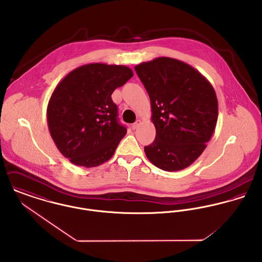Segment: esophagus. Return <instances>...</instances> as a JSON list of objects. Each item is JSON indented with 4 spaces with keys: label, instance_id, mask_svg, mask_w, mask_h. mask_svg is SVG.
Here are the masks:
<instances>
[{
    "label": "esophagus",
    "instance_id": "obj_1",
    "mask_svg": "<svg viewBox=\"0 0 262 262\" xmlns=\"http://www.w3.org/2000/svg\"><path fill=\"white\" fill-rule=\"evenodd\" d=\"M141 124V121L140 120H137L134 124H132V129H136V128H138V126Z\"/></svg>",
    "mask_w": 262,
    "mask_h": 262
}]
</instances>
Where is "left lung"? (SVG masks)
<instances>
[{
    "label": "left lung",
    "mask_w": 262,
    "mask_h": 262,
    "mask_svg": "<svg viewBox=\"0 0 262 262\" xmlns=\"http://www.w3.org/2000/svg\"><path fill=\"white\" fill-rule=\"evenodd\" d=\"M150 98L154 141L144 147L150 161L166 171L189 166L207 147L218 120L210 81L186 62L158 57L135 67Z\"/></svg>",
    "instance_id": "obj_1"
}]
</instances>
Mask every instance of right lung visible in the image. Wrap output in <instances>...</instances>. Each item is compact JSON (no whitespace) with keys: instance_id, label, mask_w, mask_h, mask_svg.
Here are the masks:
<instances>
[{"instance_id":"right-lung-1","label":"right lung","mask_w":262,"mask_h":262,"mask_svg":"<svg viewBox=\"0 0 262 262\" xmlns=\"http://www.w3.org/2000/svg\"><path fill=\"white\" fill-rule=\"evenodd\" d=\"M133 76L125 66L90 63L71 72L47 106L50 135L72 163L95 167L108 161L127 133L118 121L113 92Z\"/></svg>"}]
</instances>
